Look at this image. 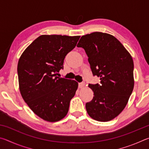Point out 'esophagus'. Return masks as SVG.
Masks as SVG:
<instances>
[{
	"label": "esophagus",
	"mask_w": 149,
	"mask_h": 149,
	"mask_svg": "<svg viewBox=\"0 0 149 149\" xmlns=\"http://www.w3.org/2000/svg\"><path fill=\"white\" fill-rule=\"evenodd\" d=\"M85 83L84 82H81V83H79V88L81 89V88L85 87Z\"/></svg>",
	"instance_id": "34e87169"
}]
</instances>
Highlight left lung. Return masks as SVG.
<instances>
[{"instance_id": "left-lung-1", "label": "left lung", "mask_w": 149, "mask_h": 149, "mask_svg": "<svg viewBox=\"0 0 149 149\" xmlns=\"http://www.w3.org/2000/svg\"><path fill=\"white\" fill-rule=\"evenodd\" d=\"M77 47L84 48L93 75L100 79V84H89L94 97L85 104L88 114L99 122L112 120L124 109L134 87L132 57L115 37L106 33L83 35Z\"/></svg>"}]
</instances>
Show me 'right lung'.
Masks as SVG:
<instances>
[{
    "label": "right lung",
    "instance_id": "right-lung-1",
    "mask_svg": "<svg viewBox=\"0 0 149 149\" xmlns=\"http://www.w3.org/2000/svg\"><path fill=\"white\" fill-rule=\"evenodd\" d=\"M80 36L42 35L20 56L17 64L19 91L35 114L47 122L64 118L78 87L75 80L56 77L65 56Z\"/></svg>",
    "mask_w": 149,
    "mask_h": 149
}]
</instances>
